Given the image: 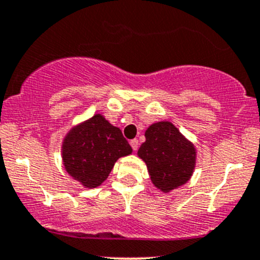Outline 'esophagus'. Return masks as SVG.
Returning a JSON list of instances; mask_svg holds the SVG:
<instances>
[{
  "mask_svg": "<svg viewBox=\"0 0 260 260\" xmlns=\"http://www.w3.org/2000/svg\"><path fill=\"white\" fill-rule=\"evenodd\" d=\"M129 145H131V147H132V149H133V151H137V149H138V146H140V142H138V140H137V138H135V140H132V141H131V142H129Z\"/></svg>",
  "mask_w": 260,
  "mask_h": 260,
  "instance_id": "1",
  "label": "esophagus"
}]
</instances>
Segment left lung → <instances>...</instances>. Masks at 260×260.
<instances>
[{"mask_svg": "<svg viewBox=\"0 0 260 260\" xmlns=\"http://www.w3.org/2000/svg\"><path fill=\"white\" fill-rule=\"evenodd\" d=\"M138 156L146 162L152 182L164 192L190 180L195 169V147L171 122H158L146 131Z\"/></svg>", "mask_w": 260, "mask_h": 260, "instance_id": "8db88e82", "label": "left lung"}]
</instances>
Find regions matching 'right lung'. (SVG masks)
I'll list each match as a JSON object with an SVG mask.
<instances>
[{"instance_id": "right-lung-1", "label": "right lung", "mask_w": 260, "mask_h": 260, "mask_svg": "<svg viewBox=\"0 0 260 260\" xmlns=\"http://www.w3.org/2000/svg\"><path fill=\"white\" fill-rule=\"evenodd\" d=\"M129 153L132 147L119 128L101 114L73 128L62 142V161L68 174L88 188L104 182L115 161Z\"/></svg>"}]
</instances>
